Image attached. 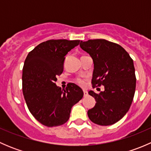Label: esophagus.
<instances>
[{
    "label": "esophagus",
    "mask_w": 151,
    "mask_h": 151,
    "mask_svg": "<svg viewBox=\"0 0 151 151\" xmlns=\"http://www.w3.org/2000/svg\"><path fill=\"white\" fill-rule=\"evenodd\" d=\"M83 93H84V97H86L88 96V92L86 91H83Z\"/></svg>",
    "instance_id": "esophagus-1"
}]
</instances>
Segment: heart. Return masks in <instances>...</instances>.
<instances>
[{
  "mask_svg": "<svg viewBox=\"0 0 151 151\" xmlns=\"http://www.w3.org/2000/svg\"><path fill=\"white\" fill-rule=\"evenodd\" d=\"M76 83L80 85V86L83 87L85 85V80L83 78H77L76 80Z\"/></svg>",
  "mask_w": 151,
  "mask_h": 151,
  "instance_id": "b5f03b06",
  "label": "heart"
}]
</instances>
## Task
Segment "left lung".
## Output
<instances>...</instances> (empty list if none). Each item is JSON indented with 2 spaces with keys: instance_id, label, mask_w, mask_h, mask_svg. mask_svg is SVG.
Masks as SVG:
<instances>
[{
  "instance_id": "1",
  "label": "left lung",
  "mask_w": 151,
  "mask_h": 151,
  "mask_svg": "<svg viewBox=\"0 0 151 151\" xmlns=\"http://www.w3.org/2000/svg\"><path fill=\"white\" fill-rule=\"evenodd\" d=\"M80 46L93 61V88L104 87L99 94L88 92L96 101L88 111V118L100 126L114 124L127 113L133 101L136 88L133 60L121 45L105 39L81 41Z\"/></svg>"
}]
</instances>
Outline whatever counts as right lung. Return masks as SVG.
Segmentation results:
<instances>
[{
    "instance_id": "right-lung-1",
    "label": "right lung",
    "mask_w": 151,
    "mask_h": 151,
    "mask_svg": "<svg viewBox=\"0 0 151 151\" xmlns=\"http://www.w3.org/2000/svg\"><path fill=\"white\" fill-rule=\"evenodd\" d=\"M80 40L51 39L28 53L22 68V92L30 113L48 127L63 124L69 119L71 107L83 97L78 85L68 83L66 90L55 84L63 71L67 53Z\"/></svg>"
}]
</instances>
